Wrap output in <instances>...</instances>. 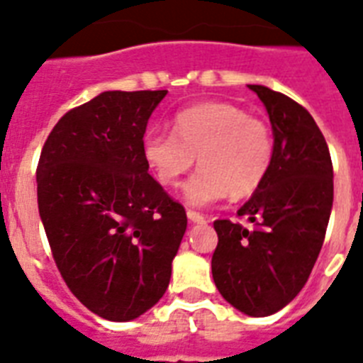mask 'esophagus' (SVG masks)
Wrapping results in <instances>:
<instances>
[{
  "mask_svg": "<svg viewBox=\"0 0 363 363\" xmlns=\"http://www.w3.org/2000/svg\"><path fill=\"white\" fill-rule=\"evenodd\" d=\"M187 218L191 220V223L194 224H203L206 223V218H203V215H200L199 211H193V209H189L187 211Z\"/></svg>",
  "mask_w": 363,
  "mask_h": 363,
  "instance_id": "34e87169",
  "label": "esophagus"
}]
</instances>
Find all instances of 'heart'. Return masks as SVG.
Returning <instances> with one entry per match:
<instances>
[{
    "instance_id": "obj_1",
    "label": "heart",
    "mask_w": 363,
    "mask_h": 363,
    "mask_svg": "<svg viewBox=\"0 0 363 363\" xmlns=\"http://www.w3.org/2000/svg\"><path fill=\"white\" fill-rule=\"evenodd\" d=\"M199 155L202 169L184 187L191 206H209L224 196L245 199L262 187L274 160V137L263 121L226 101H208L179 111L174 133L148 131L143 157L155 179L174 187Z\"/></svg>"
}]
</instances>
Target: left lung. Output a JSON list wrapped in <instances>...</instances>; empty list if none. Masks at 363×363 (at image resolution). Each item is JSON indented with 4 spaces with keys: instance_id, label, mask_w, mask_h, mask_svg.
I'll return each mask as SVG.
<instances>
[{
    "instance_id": "1",
    "label": "left lung",
    "mask_w": 363,
    "mask_h": 363,
    "mask_svg": "<svg viewBox=\"0 0 363 363\" xmlns=\"http://www.w3.org/2000/svg\"><path fill=\"white\" fill-rule=\"evenodd\" d=\"M267 109L274 137L269 176L239 208L252 228L215 220L211 272L235 310L267 317L295 298L321 252L334 202V170L313 116L291 98L248 85Z\"/></svg>"
}]
</instances>
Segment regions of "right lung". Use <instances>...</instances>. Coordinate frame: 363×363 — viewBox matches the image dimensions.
I'll use <instances>...</instances> for the list:
<instances>
[{"mask_svg": "<svg viewBox=\"0 0 363 363\" xmlns=\"http://www.w3.org/2000/svg\"><path fill=\"white\" fill-rule=\"evenodd\" d=\"M167 91H106L57 122L37 167L38 213L70 291L107 321L160 302L187 215L148 174L143 137Z\"/></svg>", "mask_w": 363, "mask_h": 363, "instance_id": "obj_1", "label": "right lung"}]
</instances>
